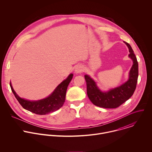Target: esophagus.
Segmentation results:
<instances>
[{
  "label": "esophagus",
  "mask_w": 152,
  "mask_h": 152,
  "mask_svg": "<svg viewBox=\"0 0 152 152\" xmlns=\"http://www.w3.org/2000/svg\"><path fill=\"white\" fill-rule=\"evenodd\" d=\"M83 71V66L81 65H77L75 68V72L76 74H80Z\"/></svg>",
  "instance_id": "1"
}]
</instances>
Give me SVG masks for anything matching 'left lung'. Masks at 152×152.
Here are the masks:
<instances>
[{
  "mask_svg": "<svg viewBox=\"0 0 152 152\" xmlns=\"http://www.w3.org/2000/svg\"><path fill=\"white\" fill-rule=\"evenodd\" d=\"M124 43L129 48V57L133 61L127 81L108 91H102L92 78L88 75H84L87 83V95L92 104L97 107L116 108L129 99L135 91L138 78V63L129 44L125 42Z\"/></svg>",
  "mask_w": 152,
  "mask_h": 152,
  "instance_id": "left-lung-1",
  "label": "left lung"
}]
</instances>
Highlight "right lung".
Returning <instances> with one entry per match:
<instances>
[{
    "mask_svg": "<svg viewBox=\"0 0 152 152\" xmlns=\"http://www.w3.org/2000/svg\"><path fill=\"white\" fill-rule=\"evenodd\" d=\"M72 77L73 74H70L48 96L38 101H30L20 98L13 89L11 83L10 86L16 98L23 108L36 114L46 115L59 109L63 105L67 87Z\"/></svg>",
    "mask_w": 152,
    "mask_h": 152,
    "instance_id": "add662e5",
    "label": "right lung"
}]
</instances>
